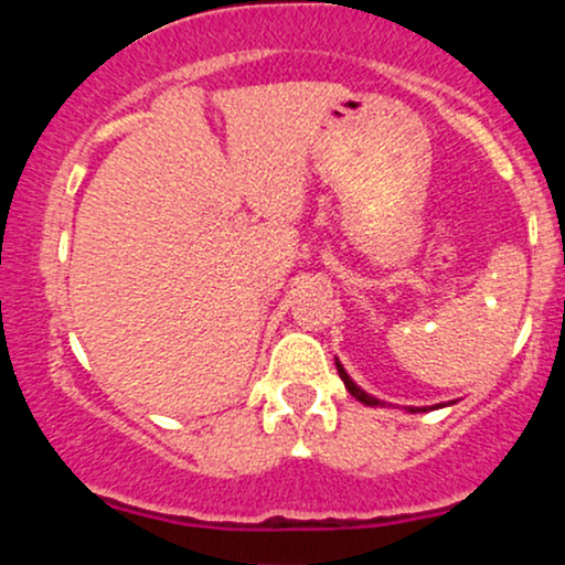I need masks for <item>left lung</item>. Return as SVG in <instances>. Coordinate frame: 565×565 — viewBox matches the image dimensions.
Masks as SVG:
<instances>
[{"label":"left lung","instance_id":"obj_1","mask_svg":"<svg viewBox=\"0 0 565 565\" xmlns=\"http://www.w3.org/2000/svg\"><path fill=\"white\" fill-rule=\"evenodd\" d=\"M334 364H337V372H340V377H342V382H345V387H348V393L350 395H353V398H359L361 401V404H366V406H382V401L380 398H374V395H369V393H364V391H361V387L359 385H355V382L353 380H350V374L345 372V369H342V364H340V361H334ZM433 408V406H430ZM408 412H412V414H417V412H427V408L423 406V408H419V406H408Z\"/></svg>","mask_w":565,"mask_h":565}]
</instances>
